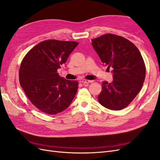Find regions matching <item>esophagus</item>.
<instances>
[{"label":"esophagus","mask_w":160,"mask_h":160,"mask_svg":"<svg viewBox=\"0 0 160 160\" xmlns=\"http://www.w3.org/2000/svg\"><path fill=\"white\" fill-rule=\"evenodd\" d=\"M81 82L83 84H88V83H93V81H91V80H88V79H83L81 80Z\"/></svg>","instance_id":"34e87169"}]
</instances>
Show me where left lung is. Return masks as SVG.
<instances>
[{
	"label": "left lung",
	"instance_id": "obj_1",
	"mask_svg": "<svg viewBox=\"0 0 160 160\" xmlns=\"http://www.w3.org/2000/svg\"><path fill=\"white\" fill-rule=\"evenodd\" d=\"M101 62L112 69L113 81L102 83L99 103L111 110H121L139 93L146 77V65L139 49L123 37L105 34L91 39Z\"/></svg>",
	"mask_w": 160,
	"mask_h": 160
}]
</instances>
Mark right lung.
Returning <instances> with one entry per match:
<instances>
[{"label":"right lung","instance_id":"obj_1","mask_svg":"<svg viewBox=\"0 0 160 160\" xmlns=\"http://www.w3.org/2000/svg\"><path fill=\"white\" fill-rule=\"evenodd\" d=\"M79 42L47 40L24 57L19 82L32 104L42 112L55 115L71 105L78 89L77 81L62 78L57 72Z\"/></svg>","mask_w":160,"mask_h":160}]
</instances>
